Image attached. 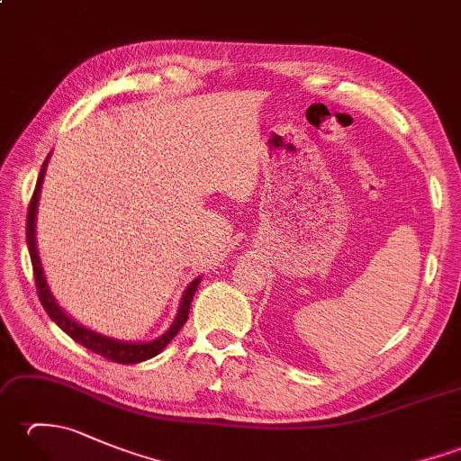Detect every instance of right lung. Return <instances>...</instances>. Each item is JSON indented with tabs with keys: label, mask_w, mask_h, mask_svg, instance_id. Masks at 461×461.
<instances>
[{
	"label": "right lung",
	"mask_w": 461,
	"mask_h": 461,
	"mask_svg": "<svg viewBox=\"0 0 461 461\" xmlns=\"http://www.w3.org/2000/svg\"><path fill=\"white\" fill-rule=\"evenodd\" d=\"M47 162H49V156H47V160L41 166V172H39L33 198H32V203H29V210H27V225H25L27 248H29V256H32V263H33V277H35V285H37V295H39V301H41L43 309L47 311V315L51 317L57 322V327H61L68 337L79 342V345H83L85 348L96 352V355L104 357L106 360L119 362V365H136V362L149 360V358H152L156 355H160V352L166 348V345H168V342L176 335H178L180 329L185 325V321H188V312H190L194 293H195V289H198L202 277H195L188 285V289L184 291L182 301H180V307H178V315H176L170 329L166 330L162 337L154 339V340H146V342L116 340V339H111V337L99 335V332L86 329V327L79 325V322H77V321H73L61 307H59V303L51 295V291H49L47 279L43 276L41 259H39V253H37L35 215H37V202H39V194H41V185H43V178H45Z\"/></svg>",
	"instance_id": "obj_1"
}]
</instances>
